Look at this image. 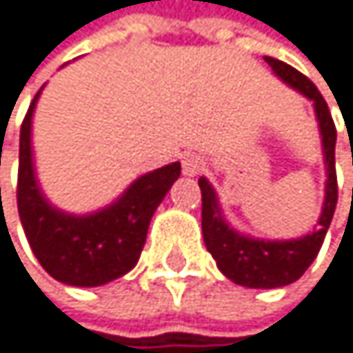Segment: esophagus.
<instances>
[{"label":"esophagus","mask_w":353,"mask_h":353,"mask_svg":"<svg viewBox=\"0 0 353 353\" xmlns=\"http://www.w3.org/2000/svg\"><path fill=\"white\" fill-rule=\"evenodd\" d=\"M203 167H205V161H203L199 154H186L182 159V171H184V175H188V178H192V175L201 173Z\"/></svg>","instance_id":"34e87169"}]
</instances>
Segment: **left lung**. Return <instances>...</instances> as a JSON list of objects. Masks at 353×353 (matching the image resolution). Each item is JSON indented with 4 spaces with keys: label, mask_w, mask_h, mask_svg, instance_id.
<instances>
[{
    "label": "left lung",
    "mask_w": 353,
    "mask_h": 353,
    "mask_svg": "<svg viewBox=\"0 0 353 353\" xmlns=\"http://www.w3.org/2000/svg\"><path fill=\"white\" fill-rule=\"evenodd\" d=\"M271 65L273 74L290 88L301 92L314 103V112L318 118L322 152L326 167V186H324V203L314 230L296 239H261L245 235L233 228L222 214L218 194L208 178H199L201 196H203V241L208 252L214 256L218 269L230 279L245 288H281L296 281L309 265L316 261V256L324 243L326 230L334 216L336 208V173H334V143L336 129L328 105L316 84L305 78L294 67L277 61L273 57H265Z\"/></svg>",
    "instance_id": "8db88e82"
}]
</instances>
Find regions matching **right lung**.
<instances>
[{
    "mask_svg": "<svg viewBox=\"0 0 353 353\" xmlns=\"http://www.w3.org/2000/svg\"><path fill=\"white\" fill-rule=\"evenodd\" d=\"M44 88V86H42ZM42 88L23 120L19 148V216L27 241L48 275L76 288H97L127 275L139 261L148 226L180 178V163L143 173L110 205L90 214L63 212L39 186L31 127Z\"/></svg>",
    "mask_w": 353,
    "mask_h": 353,
    "instance_id": "1",
    "label": "right lung"
}]
</instances>
